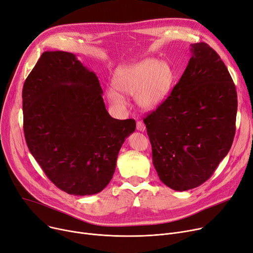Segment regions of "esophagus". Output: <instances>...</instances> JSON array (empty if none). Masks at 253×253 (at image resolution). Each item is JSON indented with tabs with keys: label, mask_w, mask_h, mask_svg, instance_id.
<instances>
[{
	"label": "esophagus",
	"mask_w": 253,
	"mask_h": 253,
	"mask_svg": "<svg viewBox=\"0 0 253 253\" xmlns=\"http://www.w3.org/2000/svg\"><path fill=\"white\" fill-rule=\"evenodd\" d=\"M136 129H137L138 131L143 132V131L145 130V125L143 124V122H141V121H137V122H136Z\"/></svg>",
	"instance_id": "obj_1"
}]
</instances>
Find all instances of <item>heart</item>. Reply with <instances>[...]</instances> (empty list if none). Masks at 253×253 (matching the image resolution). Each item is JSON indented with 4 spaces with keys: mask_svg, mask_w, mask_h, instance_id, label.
Here are the masks:
<instances>
[{
    "mask_svg": "<svg viewBox=\"0 0 253 253\" xmlns=\"http://www.w3.org/2000/svg\"><path fill=\"white\" fill-rule=\"evenodd\" d=\"M175 76L173 66L168 61L145 58L120 68L113 80L117 90L109 88L106 96L119 112H124L126 109L125 97L120 91L125 95H134L140 109L153 110L166 98L173 86Z\"/></svg>",
    "mask_w": 253,
    "mask_h": 253,
    "instance_id": "1",
    "label": "heart"
}]
</instances>
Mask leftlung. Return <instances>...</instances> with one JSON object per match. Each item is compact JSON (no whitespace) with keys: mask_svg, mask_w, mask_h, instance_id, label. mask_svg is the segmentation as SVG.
Here are the masks:
<instances>
[{"mask_svg":"<svg viewBox=\"0 0 253 253\" xmlns=\"http://www.w3.org/2000/svg\"><path fill=\"white\" fill-rule=\"evenodd\" d=\"M192 57L170 95L143 119L159 178L172 190L205 182L235 136L237 91L227 66L206 43Z\"/></svg>","mask_w":253,"mask_h":253,"instance_id":"8db88e82","label":"left lung"}]
</instances>
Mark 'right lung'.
<instances>
[{"label": "right lung", "instance_id": "obj_1", "mask_svg": "<svg viewBox=\"0 0 253 253\" xmlns=\"http://www.w3.org/2000/svg\"><path fill=\"white\" fill-rule=\"evenodd\" d=\"M96 75L76 55L46 51L22 89L23 131L29 150L58 189L75 196L101 192L111 181L133 119L105 110Z\"/></svg>", "mask_w": 253, "mask_h": 253}]
</instances>
